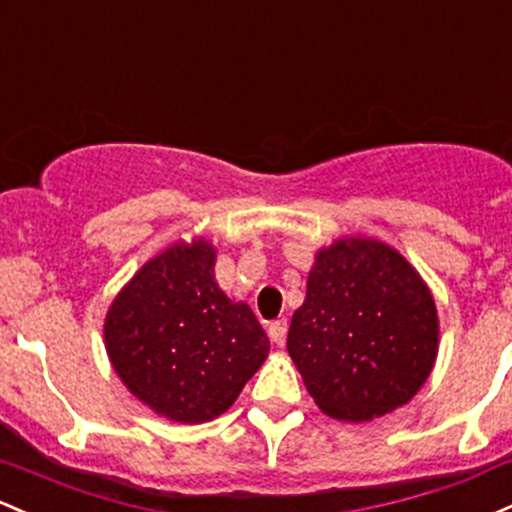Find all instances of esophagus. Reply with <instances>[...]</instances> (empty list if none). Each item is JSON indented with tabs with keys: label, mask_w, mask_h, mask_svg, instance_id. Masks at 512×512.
<instances>
[{
	"label": "esophagus",
	"mask_w": 512,
	"mask_h": 512,
	"mask_svg": "<svg viewBox=\"0 0 512 512\" xmlns=\"http://www.w3.org/2000/svg\"><path fill=\"white\" fill-rule=\"evenodd\" d=\"M267 333H269V340L277 342V345H282L284 338H286V320L284 318L272 320V323H269V328H267Z\"/></svg>",
	"instance_id": "1"
}]
</instances>
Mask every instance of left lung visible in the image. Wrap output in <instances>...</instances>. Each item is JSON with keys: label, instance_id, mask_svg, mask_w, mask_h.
<instances>
[{"label": "left lung", "instance_id": "8db88e82", "mask_svg": "<svg viewBox=\"0 0 512 512\" xmlns=\"http://www.w3.org/2000/svg\"><path fill=\"white\" fill-rule=\"evenodd\" d=\"M286 350L316 406L369 423L408 403L440 350L430 286L396 247L350 235L320 247Z\"/></svg>", "mask_w": 512, "mask_h": 512}]
</instances>
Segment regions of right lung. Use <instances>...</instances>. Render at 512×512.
Listing matches in <instances>:
<instances>
[{
	"label": "right lung",
	"mask_w": 512,
	"mask_h": 512,
	"mask_svg": "<svg viewBox=\"0 0 512 512\" xmlns=\"http://www.w3.org/2000/svg\"><path fill=\"white\" fill-rule=\"evenodd\" d=\"M213 267L211 240H177L123 284L104 318L106 355L123 386L172 423L226 413L269 355L252 308L230 299Z\"/></svg>",
	"instance_id": "right-lung-1"
}]
</instances>
